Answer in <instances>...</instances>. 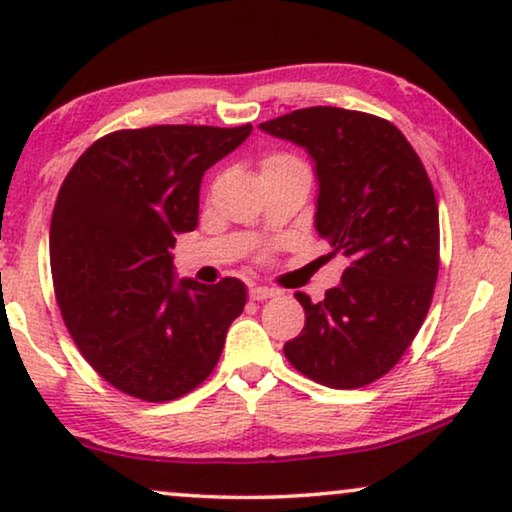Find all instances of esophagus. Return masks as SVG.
<instances>
[{
    "instance_id": "1",
    "label": "esophagus",
    "mask_w": 512,
    "mask_h": 512,
    "mask_svg": "<svg viewBox=\"0 0 512 512\" xmlns=\"http://www.w3.org/2000/svg\"><path fill=\"white\" fill-rule=\"evenodd\" d=\"M272 296H277V291L268 289V286H251V289H249L251 300H268Z\"/></svg>"
}]
</instances>
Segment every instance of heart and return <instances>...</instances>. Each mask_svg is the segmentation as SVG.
Here are the masks:
<instances>
[{
  "label": "heart",
  "instance_id": "b5f03b06",
  "mask_svg": "<svg viewBox=\"0 0 512 512\" xmlns=\"http://www.w3.org/2000/svg\"><path fill=\"white\" fill-rule=\"evenodd\" d=\"M293 163H300V160L289 156V153H270V156L263 158L261 167L263 170H272V167H284V165H293Z\"/></svg>",
  "mask_w": 512,
  "mask_h": 512
}]
</instances>
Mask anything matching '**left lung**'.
Masks as SVG:
<instances>
[{"mask_svg":"<svg viewBox=\"0 0 512 512\" xmlns=\"http://www.w3.org/2000/svg\"><path fill=\"white\" fill-rule=\"evenodd\" d=\"M317 163V233L349 258L342 284L305 310L284 356L331 389H359L401 361L422 328L440 265L438 202L408 139L387 118L307 107L261 123Z\"/></svg>","mask_w":512,"mask_h":512,"instance_id":"1","label":"left lung"}]
</instances>
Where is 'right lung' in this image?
<instances>
[{
	"label": "right lung",
	"mask_w": 512,
	"mask_h": 512,
	"mask_svg": "<svg viewBox=\"0 0 512 512\" xmlns=\"http://www.w3.org/2000/svg\"><path fill=\"white\" fill-rule=\"evenodd\" d=\"M251 123L109 132L62 181L51 216L55 300L74 345L111 387L146 403L212 375L247 303L240 279L174 286L179 233L198 226L200 181Z\"/></svg>",
	"instance_id": "right-lung-1"
}]
</instances>
